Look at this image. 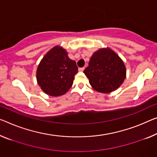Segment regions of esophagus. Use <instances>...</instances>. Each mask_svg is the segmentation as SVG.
<instances>
[{
  "mask_svg": "<svg viewBox=\"0 0 157 157\" xmlns=\"http://www.w3.org/2000/svg\"><path fill=\"white\" fill-rule=\"evenodd\" d=\"M84 69H85V67H81V68L78 69V71H83L84 70Z\"/></svg>",
  "mask_w": 157,
  "mask_h": 157,
  "instance_id": "obj_1",
  "label": "esophagus"
}]
</instances>
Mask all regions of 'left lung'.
<instances>
[{
    "label": "left lung",
    "mask_w": 157,
    "mask_h": 157,
    "mask_svg": "<svg viewBox=\"0 0 157 157\" xmlns=\"http://www.w3.org/2000/svg\"><path fill=\"white\" fill-rule=\"evenodd\" d=\"M83 73L94 90L109 93L119 88L126 78V67L118 55L109 49H100L90 57Z\"/></svg>",
    "instance_id": "obj_1"
}]
</instances>
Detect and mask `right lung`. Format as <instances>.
<instances>
[{"label":"right lung","instance_id":"1","mask_svg":"<svg viewBox=\"0 0 157 157\" xmlns=\"http://www.w3.org/2000/svg\"><path fill=\"white\" fill-rule=\"evenodd\" d=\"M77 73L76 62L69 58L63 48L55 46L40 61L36 78L38 85L45 93L57 97L69 90Z\"/></svg>","mask_w":157,"mask_h":157}]
</instances>
